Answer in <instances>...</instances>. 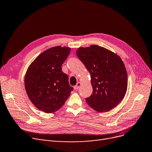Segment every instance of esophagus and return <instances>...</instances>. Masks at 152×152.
Returning <instances> with one entry per match:
<instances>
[{"label":"esophagus","instance_id":"obj_1","mask_svg":"<svg viewBox=\"0 0 152 152\" xmlns=\"http://www.w3.org/2000/svg\"><path fill=\"white\" fill-rule=\"evenodd\" d=\"M81 83L80 82H78V83L76 84V85L75 86H74V89H75V90L78 89L79 88H80V87L81 86Z\"/></svg>","mask_w":152,"mask_h":152}]
</instances>
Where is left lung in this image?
I'll list each match as a JSON object with an SVG mask.
<instances>
[{"instance_id":"obj_1","label":"left lung","mask_w":152,"mask_h":152,"mask_svg":"<svg viewBox=\"0 0 152 152\" xmlns=\"http://www.w3.org/2000/svg\"><path fill=\"white\" fill-rule=\"evenodd\" d=\"M76 55L89 71L92 94L86 99L97 112L114 108L125 96L127 89V74L119 56L98 45L81 47Z\"/></svg>"}]
</instances>
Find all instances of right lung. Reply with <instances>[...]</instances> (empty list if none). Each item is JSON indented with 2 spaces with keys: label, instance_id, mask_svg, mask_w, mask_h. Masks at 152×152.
Instances as JSON below:
<instances>
[{
  "label": "right lung",
  "instance_id": "add662e5",
  "mask_svg": "<svg viewBox=\"0 0 152 152\" xmlns=\"http://www.w3.org/2000/svg\"><path fill=\"white\" fill-rule=\"evenodd\" d=\"M70 50L61 46L50 48L38 55L26 72L25 88L28 98L46 113L60 109L73 90L61 68Z\"/></svg>",
  "mask_w": 152,
  "mask_h": 152
}]
</instances>
